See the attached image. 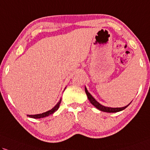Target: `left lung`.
Segmentation results:
<instances>
[{
    "label": "left lung",
    "mask_w": 150,
    "mask_h": 150,
    "mask_svg": "<svg viewBox=\"0 0 150 150\" xmlns=\"http://www.w3.org/2000/svg\"><path fill=\"white\" fill-rule=\"evenodd\" d=\"M85 91H86V93L87 96H88V99H89V101H90V103H91L94 106H95L97 109H99V110H100L103 112H116L121 111V110H123L124 109L126 108L131 103H130L129 104H128L127 106H125V107H122V108H110V107H106V106H103V105L100 104L99 102H97V101L95 100V98H94L91 95H90V93L88 92V90H87L86 88H85Z\"/></svg>",
    "instance_id": "obj_1"
}]
</instances>
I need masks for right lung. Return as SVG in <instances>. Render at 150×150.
Masks as SVG:
<instances>
[{"label": "right lung", "instance_id": "add662e5", "mask_svg": "<svg viewBox=\"0 0 150 150\" xmlns=\"http://www.w3.org/2000/svg\"><path fill=\"white\" fill-rule=\"evenodd\" d=\"M61 103V99L60 100L58 101V103H57L55 106L53 107L52 109H51L50 110H48V111L45 112H43V113H41V114H37V115H27V116H28L29 117H32V118H35V119H38V118H42V117H47V116H49L50 115L53 114V112L56 111L59 108V107H60V104Z\"/></svg>", "mask_w": 150, "mask_h": 150}]
</instances>
